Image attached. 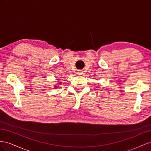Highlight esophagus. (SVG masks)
I'll return each instance as SVG.
<instances>
[{
  "mask_svg": "<svg viewBox=\"0 0 151 151\" xmlns=\"http://www.w3.org/2000/svg\"><path fill=\"white\" fill-rule=\"evenodd\" d=\"M77 74H78V75H81V74H82V73H81V71H77Z\"/></svg>",
  "mask_w": 151,
  "mask_h": 151,
  "instance_id": "esophagus-1",
  "label": "esophagus"
}]
</instances>
